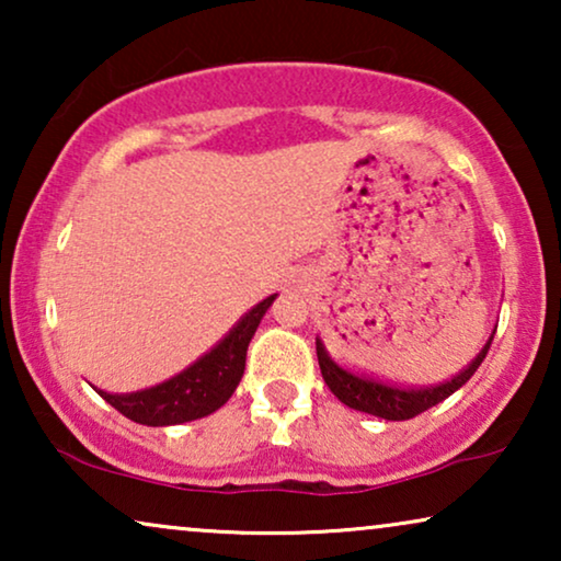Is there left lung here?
Returning a JSON list of instances; mask_svg holds the SVG:
<instances>
[{"label":"left lung","instance_id":"1","mask_svg":"<svg viewBox=\"0 0 561 561\" xmlns=\"http://www.w3.org/2000/svg\"><path fill=\"white\" fill-rule=\"evenodd\" d=\"M493 334L488 336L485 347L478 352V357H474L470 365L462 367L457 375H451L449 380L436 382V386L401 388V386H396V382L373 378V375L352 373V370H347V367H342L340 363H334L332 355H329L324 342H321L319 336H317V357H319L321 375H324V382L344 405H350V409H355V411L370 413V416L386 419V421H405V419H413V416H419V413L428 411L432 405L442 403L444 398H449L455 390L462 388L465 382L472 378L474 370H478L482 359H485L490 342H493Z\"/></svg>","mask_w":561,"mask_h":561}]
</instances>
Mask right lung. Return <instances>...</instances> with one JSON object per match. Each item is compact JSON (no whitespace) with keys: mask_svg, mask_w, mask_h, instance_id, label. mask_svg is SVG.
I'll list each match as a JSON object with an SVG mask.
<instances>
[{"mask_svg":"<svg viewBox=\"0 0 561 561\" xmlns=\"http://www.w3.org/2000/svg\"><path fill=\"white\" fill-rule=\"evenodd\" d=\"M275 296L278 294L252 306L206 355L173 378L152 388L135 390V393H106L102 388L94 390L122 416L142 426H175L209 416V413L221 409L232 398L234 388L240 386L250 340L255 336L260 319L271 309Z\"/></svg>","mask_w":561,"mask_h":561,"instance_id":"add662e5","label":"right lung"}]
</instances>
